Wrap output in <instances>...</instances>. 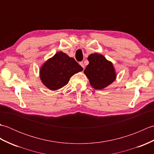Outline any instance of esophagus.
I'll return each instance as SVG.
<instances>
[{"mask_svg":"<svg viewBox=\"0 0 154 154\" xmlns=\"http://www.w3.org/2000/svg\"><path fill=\"white\" fill-rule=\"evenodd\" d=\"M79 64H80V65H81V67H82L83 69L85 68V65H84V63H83V62H80V63H79Z\"/></svg>","mask_w":154,"mask_h":154,"instance_id":"1","label":"esophagus"}]
</instances>
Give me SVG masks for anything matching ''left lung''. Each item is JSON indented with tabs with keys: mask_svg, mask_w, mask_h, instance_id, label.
Instances as JSON below:
<instances>
[{
	"mask_svg": "<svg viewBox=\"0 0 154 154\" xmlns=\"http://www.w3.org/2000/svg\"><path fill=\"white\" fill-rule=\"evenodd\" d=\"M87 60L89 63L85 69L84 73L94 89H103L116 79V73L114 65L104 55L97 53L91 54Z\"/></svg>",
	"mask_w": 154,
	"mask_h": 154,
	"instance_id": "8db88e82",
	"label": "left lung"
}]
</instances>
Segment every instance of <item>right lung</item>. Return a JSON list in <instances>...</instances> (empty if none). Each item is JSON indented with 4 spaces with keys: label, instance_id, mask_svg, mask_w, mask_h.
I'll return each mask as SVG.
<instances>
[{
    "label": "right lung",
    "instance_id": "obj_1",
    "mask_svg": "<svg viewBox=\"0 0 154 154\" xmlns=\"http://www.w3.org/2000/svg\"><path fill=\"white\" fill-rule=\"evenodd\" d=\"M83 69L73 58L59 51L42 65L40 78L44 85L49 89L56 91L66 85L73 75Z\"/></svg>",
    "mask_w": 154,
    "mask_h": 154
}]
</instances>
